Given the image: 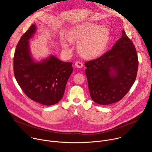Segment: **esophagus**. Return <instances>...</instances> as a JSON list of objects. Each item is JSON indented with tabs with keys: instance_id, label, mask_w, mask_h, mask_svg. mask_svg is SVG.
<instances>
[{
	"instance_id": "1",
	"label": "esophagus",
	"mask_w": 152,
	"mask_h": 152,
	"mask_svg": "<svg viewBox=\"0 0 152 152\" xmlns=\"http://www.w3.org/2000/svg\"><path fill=\"white\" fill-rule=\"evenodd\" d=\"M75 66H76L77 68L80 69V68H82V67H83V63L81 62L80 61H77V62H76V63H75Z\"/></svg>"
}]
</instances>
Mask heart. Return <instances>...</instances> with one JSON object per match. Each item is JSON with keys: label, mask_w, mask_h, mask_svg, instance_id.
I'll use <instances>...</instances> for the list:
<instances>
[{"label": "heart", "mask_w": 152, "mask_h": 152, "mask_svg": "<svg viewBox=\"0 0 152 152\" xmlns=\"http://www.w3.org/2000/svg\"><path fill=\"white\" fill-rule=\"evenodd\" d=\"M70 38L77 41L78 50L83 56L93 58L100 55L106 48L110 38V31L106 26H99L94 22H86L72 28L69 32ZM62 46L67 49L70 41L66 37L61 39Z\"/></svg>", "instance_id": "obj_1"}]
</instances>
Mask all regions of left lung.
I'll return each mask as SVG.
<instances>
[{
	"label": "left lung",
	"instance_id": "8db88e82",
	"mask_svg": "<svg viewBox=\"0 0 152 152\" xmlns=\"http://www.w3.org/2000/svg\"><path fill=\"white\" fill-rule=\"evenodd\" d=\"M85 65L92 100L106 105L120 101L131 89L136 79L138 59L134 43L123 30L110 50Z\"/></svg>",
	"mask_w": 152,
	"mask_h": 152
}]
</instances>
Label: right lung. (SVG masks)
I'll return each mask as SVG.
<instances>
[{
  "label": "right lung",
  "instance_id": "1",
  "mask_svg": "<svg viewBox=\"0 0 152 152\" xmlns=\"http://www.w3.org/2000/svg\"><path fill=\"white\" fill-rule=\"evenodd\" d=\"M35 31L36 25H32L18 41L14 55V73L29 99L44 105H53L63 97L73 72L72 62H63L53 55L35 62L31 55L29 42Z\"/></svg>",
  "mask_w": 152,
  "mask_h": 152
}]
</instances>
